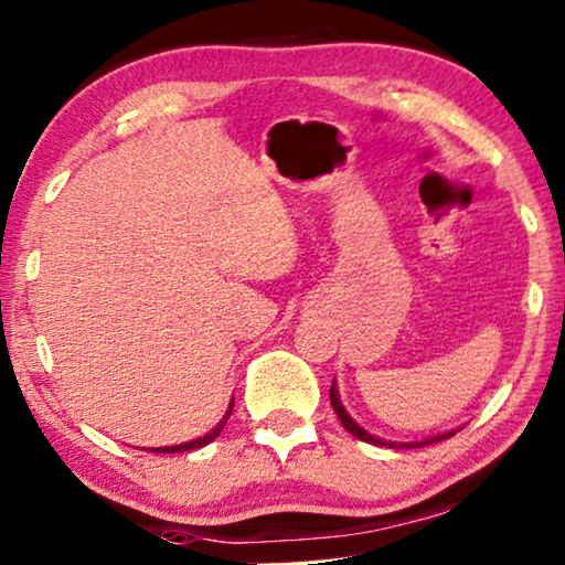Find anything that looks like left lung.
Here are the masks:
<instances>
[{
	"label": "left lung",
	"mask_w": 565,
	"mask_h": 565,
	"mask_svg": "<svg viewBox=\"0 0 565 565\" xmlns=\"http://www.w3.org/2000/svg\"><path fill=\"white\" fill-rule=\"evenodd\" d=\"M330 402H332V409H335V415L340 423H343V427L348 433L353 435V438H359L363 443H373V445H388V448H423V445H433V443H440V440H448L456 435L458 430H445V433H438L433 435V438H425V440H412V443H396V440H384L379 438V435H371L369 430H363V427L355 423V419L348 415V409L343 407V402H340V394H338V384L332 381L330 386Z\"/></svg>",
	"instance_id": "obj_1"
}]
</instances>
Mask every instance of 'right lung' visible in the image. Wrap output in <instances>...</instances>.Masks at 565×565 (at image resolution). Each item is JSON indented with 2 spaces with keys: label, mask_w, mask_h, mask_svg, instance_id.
Returning <instances> with one entry per match:
<instances>
[{
  "label": "right lung",
  "mask_w": 565,
  "mask_h": 565,
  "mask_svg": "<svg viewBox=\"0 0 565 565\" xmlns=\"http://www.w3.org/2000/svg\"><path fill=\"white\" fill-rule=\"evenodd\" d=\"M233 404H235V399H230V404H227V412L225 415H222V419L217 425L212 427L210 433L206 435H202V438H194V440H189V443H181V445H163V448H148L150 452H184V450H194V448H204L206 443H212L214 438H217V435L222 433V427H225V423H227V417L233 415Z\"/></svg>",
  "instance_id": "1"
}]
</instances>
